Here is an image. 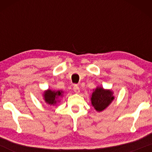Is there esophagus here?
<instances>
[{"label":"esophagus","instance_id":"esophagus-1","mask_svg":"<svg viewBox=\"0 0 152 152\" xmlns=\"http://www.w3.org/2000/svg\"><path fill=\"white\" fill-rule=\"evenodd\" d=\"M74 88V92H76V93L78 94L80 92V88H79V87H78V85L75 84L74 86V88Z\"/></svg>","mask_w":152,"mask_h":152}]
</instances>
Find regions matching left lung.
<instances>
[{"instance_id":"left-lung-1","label":"left lung","mask_w":152,"mask_h":152,"mask_svg":"<svg viewBox=\"0 0 152 152\" xmlns=\"http://www.w3.org/2000/svg\"><path fill=\"white\" fill-rule=\"evenodd\" d=\"M114 99L113 92L111 90H106L102 87H97L92 93L91 102L92 106L97 111H102L109 106Z\"/></svg>"}]
</instances>
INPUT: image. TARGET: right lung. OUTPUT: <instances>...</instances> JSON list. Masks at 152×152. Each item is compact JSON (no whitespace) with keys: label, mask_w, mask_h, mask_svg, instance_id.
<instances>
[{"label":"right lung","mask_w":152,"mask_h":152,"mask_svg":"<svg viewBox=\"0 0 152 152\" xmlns=\"http://www.w3.org/2000/svg\"><path fill=\"white\" fill-rule=\"evenodd\" d=\"M63 93H64V91H52L50 89L45 91L44 94H43L45 102L50 106L55 105L58 102L57 99L59 97L62 96Z\"/></svg>","instance_id":"right-lung-1"}]
</instances>
